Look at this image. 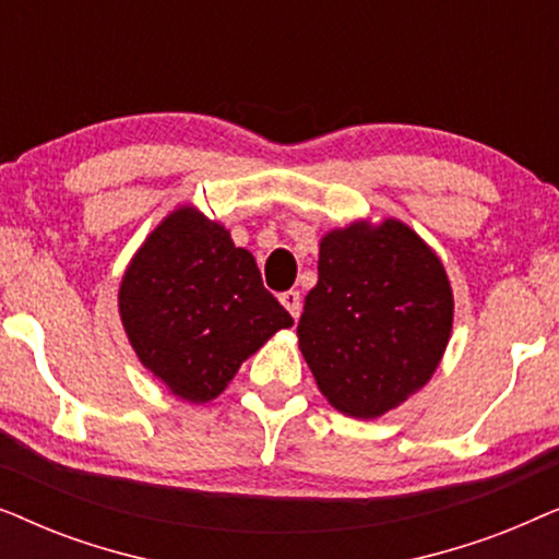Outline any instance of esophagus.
I'll return each mask as SVG.
<instances>
[{
	"label": "esophagus",
	"instance_id": "1",
	"mask_svg": "<svg viewBox=\"0 0 559 559\" xmlns=\"http://www.w3.org/2000/svg\"><path fill=\"white\" fill-rule=\"evenodd\" d=\"M280 302L285 305L287 312H289V316H293L295 320L300 318V312H302V297H300V293H297V289H287V293H282V295H280Z\"/></svg>",
	"mask_w": 559,
	"mask_h": 559
}]
</instances>
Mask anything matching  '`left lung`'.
I'll use <instances>...</instances> for the list:
<instances>
[{"label": "left lung", "mask_w": 559, "mask_h": 559, "mask_svg": "<svg viewBox=\"0 0 559 559\" xmlns=\"http://www.w3.org/2000/svg\"><path fill=\"white\" fill-rule=\"evenodd\" d=\"M450 331L445 266L407 224L356 221L323 236L297 338L335 409L373 419L400 407L430 381Z\"/></svg>", "instance_id": "8db88e82"}]
</instances>
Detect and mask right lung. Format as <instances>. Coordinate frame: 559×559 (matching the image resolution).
<instances>
[{
  "label": "right lung",
  "mask_w": 559,
  "mask_h": 559,
  "mask_svg": "<svg viewBox=\"0 0 559 559\" xmlns=\"http://www.w3.org/2000/svg\"><path fill=\"white\" fill-rule=\"evenodd\" d=\"M119 316L136 358L180 400H216L289 312L262 285L247 249L182 205L152 231L119 287Z\"/></svg>",
  "instance_id": "add662e5"
}]
</instances>
